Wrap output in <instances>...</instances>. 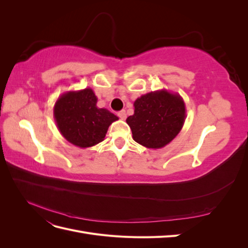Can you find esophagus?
I'll list each match as a JSON object with an SVG mask.
<instances>
[{
	"instance_id": "obj_1",
	"label": "esophagus",
	"mask_w": 248,
	"mask_h": 248,
	"mask_svg": "<svg viewBox=\"0 0 248 248\" xmlns=\"http://www.w3.org/2000/svg\"><path fill=\"white\" fill-rule=\"evenodd\" d=\"M118 116H119V118L121 119V120H125L126 119V117H127V115H126V111L123 109V110H121V111H119L118 112Z\"/></svg>"
}]
</instances>
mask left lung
<instances>
[{
  "instance_id": "1",
  "label": "left lung",
  "mask_w": 248,
  "mask_h": 248,
  "mask_svg": "<svg viewBox=\"0 0 248 248\" xmlns=\"http://www.w3.org/2000/svg\"><path fill=\"white\" fill-rule=\"evenodd\" d=\"M134 114L126 119L132 138L148 149H160L181 131L186 119L184 100L168 90L150 92L134 101Z\"/></svg>"
}]
</instances>
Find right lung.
<instances>
[{
	"mask_svg": "<svg viewBox=\"0 0 248 248\" xmlns=\"http://www.w3.org/2000/svg\"><path fill=\"white\" fill-rule=\"evenodd\" d=\"M97 97L91 88L68 91L57 99L54 118L59 131L70 144L90 148L102 141L109 125L119 118L96 106Z\"/></svg>",
	"mask_w": 248,
	"mask_h": 248,
	"instance_id": "right-lung-1",
	"label": "right lung"
}]
</instances>
